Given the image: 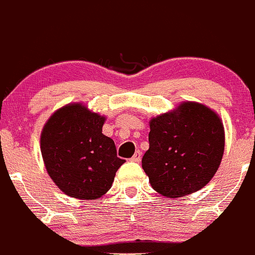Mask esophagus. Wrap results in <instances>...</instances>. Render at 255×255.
Returning a JSON list of instances; mask_svg holds the SVG:
<instances>
[{"label": "esophagus", "mask_w": 255, "mask_h": 255, "mask_svg": "<svg viewBox=\"0 0 255 255\" xmlns=\"http://www.w3.org/2000/svg\"><path fill=\"white\" fill-rule=\"evenodd\" d=\"M140 159H142V152L138 150V151L134 152V155L131 157V161H132V162H140Z\"/></svg>", "instance_id": "obj_1"}]
</instances>
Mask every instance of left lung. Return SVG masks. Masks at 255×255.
<instances>
[{"instance_id": "1", "label": "left lung", "mask_w": 255, "mask_h": 255, "mask_svg": "<svg viewBox=\"0 0 255 255\" xmlns=\"http://www.w3.org/2000/svg\"><path fill=\"white\" fill-rule=\"evenodd\" d=\"M225 131L214 111L197 103L151 119L149 150L142 166L163 196L195 193L212 180L221 163Z\"/></svg>"}]
</instances>
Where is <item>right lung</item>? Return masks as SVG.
<instances>
[{
	"instance_id": "1",
	"label": "right lung",
	"mask_w": 255,
	"mask_h": 255,
	"mask_svg": "<svg viewBox=\"0 0 255 255\" xmlns=\"http://www.w3.org/2000/svg\"><path fill=\"white\" fill-rule=\"evenodd\" d=\"M105 118L80 104L58 110L41 133L47 172L68 196L96 200L111 188L124 163L111 138L102 133Z\"/></svg>"
}]
</instances>
